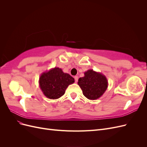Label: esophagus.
I'll use <instances>...</instances> for the list:
<instances>
[{
	"label": "esophagus",
	"mask_w": 147,
	"mask_h": 147,
	"mask_svg": "<svg viewBox=\"0 0 147 147\" xmlns=\"http://www.w3.org/2000/svg\"><path fill=\"white\" fill-rule=\"evenodd\" d=\"M74 78H75V82H78V76H75L74 77Z\"/></svg>",
	"instance_id": "1"
}]
</instances>
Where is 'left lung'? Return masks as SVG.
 <instances>
[{
	"label": "left lung",
	"mask_w": 147,
	"mask_h": 147,
	"mask_svg": "<svg viewBox=\"0 0 147 147\" xmlns=\"http://www.w3.org/2000/svg\"><path fill=\"white\" fill-rule=\"evenodd\" d=\"M84 75V77L80 78L78 82L83 95L90 100L100 98L108 88V80L106 77L92 69L86 71Z\"/></svg>",
	"instance_id": "left-lung-1"
}]
</instances>
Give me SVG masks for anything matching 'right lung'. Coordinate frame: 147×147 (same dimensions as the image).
<instances>
[{"label":"right lung","instance_id":"1","mask_svg":"<svg viewBox=\"0 0 147 147\" xmlns=\"http://www.w3.org/2000/svg\"><path fill=\"white\" fill-rule=\"evenodd\" d=\"M75 82L69 74L59 67L52 68L43 72L39 78V86L43 94L50 99H57L63 96L67 88Z\"/></svg>","mask_w":147,"mask_h":147}]
</instances>
